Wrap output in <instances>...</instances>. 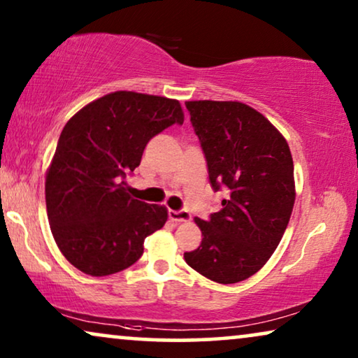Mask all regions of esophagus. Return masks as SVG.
Wrapping results in <instances>:
<instances>
[{"label":"esophagus","mask_w":358,"mask_h":358,"mask_svg":"<svg viewBox=\"0 0 358 358\" xmlns=\"http://www.w3.org/2000/svg\"><path fill=\"white\" fill-rule=\"evenodd\" d=\"M169 220H173L176 223L190 222V213L187 210H169Z\"/></svg>","instance_id":"34e87169"}]
</instances>
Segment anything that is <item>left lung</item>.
<instances>
[{
	"label": "left lung",
	"mask_w": 358,
	"mask_h": 358,
	"mask_svg": "<svg viewBox=\"0 0 358 358\" xmlns=\"http://www.w3.org/2000/svg\"><path fill=\"white\" fill-rule=\"evenodd\" d=\"M213 190L227 187L222 210L195 218L202 243L185 262L218 283L261 271L285 233L295 203L290 148L252 107L238 101H187Z\"/></svg>",
	"instance_id": "1"
}]
</instances>
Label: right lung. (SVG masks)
<instances>
[{
	"label": "right lung",
	"instance_id": "add662e5",
	"mask_svg": "<svg viewBox=\"0 0 358 358\" xmlns=\"http://www.w3.org/2000/svg\"><path fill=\"white\" fill-rule=\"evenodd\" d=\"M182 122L179 101L134 91L102 96L66 122L47 171L45 202L68 262L104 277L138 261L168 208L130 197L125 178L155 135Z\"/></svg>",
	"mask_w": 358,
	"mask_h": 358
}]
</instances>
